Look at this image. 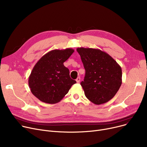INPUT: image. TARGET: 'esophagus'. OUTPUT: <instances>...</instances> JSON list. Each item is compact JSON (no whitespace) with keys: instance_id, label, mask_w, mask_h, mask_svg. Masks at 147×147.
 <instances>
[{"instance_id":"1","label":"esophagus","mask_w":147,"mask_h":147,"mask_svg":"<svg viewBox=\"0 0 147 147\" xmlns=\"http://www.w3.org/2000/svg\"><path fill=\"white\" fill-rule=\"evenodd\" d=\"M76 81L77 83H80V77H78V78L76 79Z\"/></svg>"}]
</instances>
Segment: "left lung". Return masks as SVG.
<instances>
[{
  "label": "left lung",
  "instance_id": "left-lung-1",
  "mask_svg": "<svg viewBox=\"0 0 147 147\" xmlns=\"http://www.w3.org/2000/svg\"><path fill=\"white\" fill-rule=\"evenodd\" d=\"M85 69L80 84L86 98L96 105L108 102L119 90L122 83L121 67L110 55L98 49L78 48Z\"/></svg>",
  "mask_w": 147,
  "mask_h": 147
}]
</instances>
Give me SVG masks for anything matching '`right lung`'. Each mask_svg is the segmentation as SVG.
I'll return each instance as SVG.
<instances>
[{
  "mask_svg": "<svg viewBox=\"0 0 147 147\" xmlns=\"http://www.w3.org/2000/svg\"><path fill=\"white\" fill-rule=\"evenodd\" d=\"M74 52L71 48L54 49L46 53L35 64L28 78V85L32 93L42 102H59L76 83L64 65Z\"/></svg>",
  "mask_w": 147,
  "mask_h": 147,
  "instance_id": "obj_1",
  "label": "right lung"
}]
</instances>
